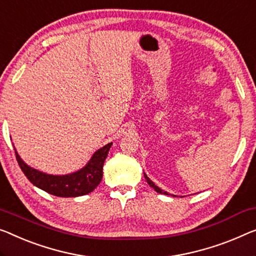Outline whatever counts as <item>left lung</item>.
<instances>
[{
  "mask_svg": "<svg viewBox=\"0 0 256 256\" xmlns=\"http://www.w3.org/2000/svg\"><path fill=\"white\" fill-rule=\"evenodd\" d=\"M144 174V178H146V180H147L148 184H150V188H154V190H155L156 192H158V193H161V194H166V196H168V193H166V192H164V190H162L160 188H158V186H156V185L154 184V182H152L150 180V179L147 177V174Z\"/></svg>",
  "mask_w": 256,
  "mask_h": 256,
  "instance_id": "obj_1",
  "label": "left lung"
}]
</instances>
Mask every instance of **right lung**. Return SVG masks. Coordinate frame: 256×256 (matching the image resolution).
Wrapping results in <instances>:
<instances>
[{
	"label": "right lung",
	"mask_w": 256,
	"mask_h": 256,
	"mask_svg": "<svg viewBox=\"0 0 256 256\" xmlns=\"http://www.w3.org/2000/svg\"><path fill=\"white\" fill-rule=\"evenodd\" d=\"M112 144V142H110L95 152L90 162L82 170L66 174V176H52V174H47L33 169L24 163V161L19 158L17 152H16L17 162L22 171L33 185L44 190V192L52 194V196L74 198L93 192L94 188H96L98 185L100 184L102 176H104V172H102L104 163L108 156Z\"/></svg>",
	"instance_id": "obj_1"
}]
</instances>
